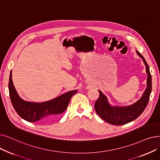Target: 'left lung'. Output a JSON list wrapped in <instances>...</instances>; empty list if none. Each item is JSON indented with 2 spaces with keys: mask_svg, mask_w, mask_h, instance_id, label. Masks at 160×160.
<instances>
[{
  "mask_svg": "<svg viewBox=\"0 0 160 160\" xmlns=\"http://www.w3.org/2000/svg\"><path fill=\"white\" fill-rule=\"evenodd\" d=\"M137 54L142 59L146 65V71L148 74L147 88L144 91L141 98L135 103L128 107H111L105 95L101 91L99 92V98L95 103V109L101 118L110 124L115 126H121L135 120L139 116L145 108L147 107L150 95L152 92V76L150 72L149 66L142 55L137 51Z\"/></svg>",
  "mask_w": 160,
  "mask_h": 160,
  "instance_id": "left-lung-1",
  "label": "left lung"
}]
</instances>
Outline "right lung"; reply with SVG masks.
Returning <instances> with one entry per match:
<instances>
[{"label": "right lung", "instance_id": "add662e5", "mask_svg": "<svg viewBox=\"0 0 160 160\" xmlns=\"http://www.w3.org/2000/svg\"><path fill=\"white\" fill-rule=\"evenodd\" d=\"M8 89L12 105L18 115L29 122H50L58 118L65 112L72 96L77 90L68 92L52 100L43 102H31L22 99L18 95L12 79L10 72Z\"/></svg>", "mask_w": 160, "mask_h": 160}]
</instances>
